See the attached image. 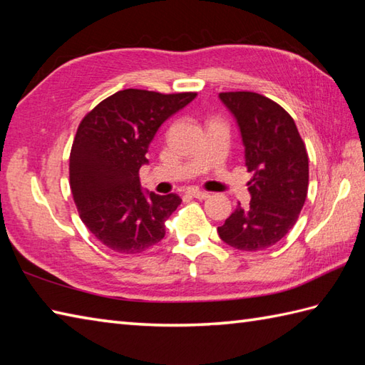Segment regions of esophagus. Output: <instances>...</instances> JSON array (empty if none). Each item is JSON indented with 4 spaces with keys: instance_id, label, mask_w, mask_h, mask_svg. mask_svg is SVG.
I'll use <instances>...</instances> for the list:
<instances>
[{
    "instance_id": "1",
    "label": "esophagus",
    "mask_w": 365,
    "mask_h": 365,
    "mask_svg": "<svg viewBox=\"0 0 365 365\" xmlns=\"http://www.w3.org/2000/svg\"><path fill=\"white\" fill-rule=\"evenodd\" d=\"M187 195L191 196V197H196V199H199V200H204V199H207L208 196H210V195H208V192L199 191V190H188Z\"/></svg>"
}]
</instances>
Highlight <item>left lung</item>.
Wrapping results in <instances>:
<instances>
[{
    "label": "left lung",
    "instance_id": "left-lung-1",
    "mask_svg": "<svg viewBox=\"0 0 365 365\" xmlns=\"http://www.w3.org/2000/svg\"><path fill=\"white\" fill-rule=\"evenodd\" d=\"M245 145L250 205L238 204L218 227L224 243L240 251L276 245L297 222L307 196L309 158L292 115L255 92H221Z\"/></svg>",
    "mask_w": 365,
    "mask_h": 365
}]
</instances>
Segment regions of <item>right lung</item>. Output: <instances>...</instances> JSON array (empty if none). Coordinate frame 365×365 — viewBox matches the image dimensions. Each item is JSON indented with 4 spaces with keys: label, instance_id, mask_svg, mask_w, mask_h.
Returning a JSON list of instances; mask_svg holds the SVG:
<instances>
[{
    "label": "right lung",
    "instance_id": "add662e5",
    "mask_svg": "<svg viewBox=\"0 0 365 365\" xmlns=\"http://www.w3.org/2000/svg\"><path fill=\"white\" fill-rule=\"evenodd\" d=\"M196 98V92L160 94L125 89L100 102L76 130L71 188L81 221L98 242L120 254L161 242L165 221L182 199L143 191L139 168L158 128Z\"/></svg>",
    "mask_w": 365,
    "mask_h": 365
}]
</instances>
